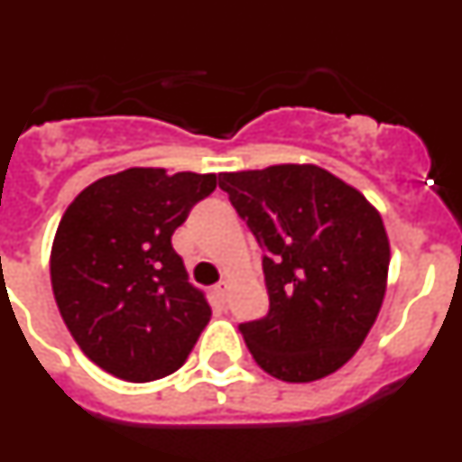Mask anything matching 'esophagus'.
I'll return each instance as SVG.
<instances>
[{"instance_id":"esophagus-1","label":"esophagus","mask_w":462,"mask_h":462,"mask_svg":"<svg viewBox=\"0 0 462 462\" xmlns=\"http://www.w3.org/2000/svg\"><path fill=\"white\" fill-rule=\"evenodd\" d=\"M228 289H231V282H228V280H219V284H217V287H215V293H217L219 300H226Z\"/></svg>"}]
</instances>
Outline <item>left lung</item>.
Wrapping results in <instances>:
<instances>
[{"mask_svg": "<svg viewBox=\"0 0 462 462\" xmlns=\"http://www.w3.org/2000/svg\"><path fill=\"white\" fill-rule=\"evenodd\" d=\"M263 250L271 310L240 324L247 349L282 382L336 373L368 337L389 277L391 247L377 208L314 164L219 173Z\"/></svg>", "mask_w": 462, "mask_h": 462, "instance_id": "8db88e82", "label": "left lung"}]
</instances>
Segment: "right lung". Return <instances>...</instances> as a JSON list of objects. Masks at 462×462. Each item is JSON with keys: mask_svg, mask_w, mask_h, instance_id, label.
<instances>
[{"mask_svg": "<svg viewBox=\"0 0 462 462\" xmlns=\"http://www.w3.org/2000/svg\"><path fill=\"white\" fill-rule=\"evenodd\" d=\"M215 187V173L134 166L85 187L64 210L51 250L52 293L101 370L143 383L187 361L212 312L171 236Z\"/></svg>", "mask_w": 462, "mask_h": 462, "instance_id": "add662e5", "label": "right lung"}]
</instances>
